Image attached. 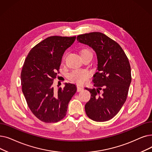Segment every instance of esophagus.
I'll return each instance as SVG.
<instances>
[{"mask_svg":"<svg viewBox=\"0 0 152 152\" xmlns=\"http://www.w3.org/2000/svg\"><path fill=\"white\" fill-rule=\"evenodd\" d=\"M83 89H84L83 87L81 86H79V85L77 86V91L78 92H80V91H83Z\"/></svg>","mask_w":152,"mask_h":152,"instance_id":"1","label":"esophagus"}]
</instances>
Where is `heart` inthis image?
Here are the masks:
<instances>
[{
	"instance_id": "1",
	"label": "heart",
	"mask_w": 152,
	"mask_h": 152,
	"mask_svg": "<svg viewBox=\"0 0 152 152\" xmlns=\"http://www.w3.org/2000/svg\"><path fill=\"white\" fill-rule=\"evenodd\" d=\"M91 54L92 53L87 49H84L81 51V56L84 55ZM90 76V72L84 69H77L72 71L69 75V78L74 83L77 84H83L88 80Z\"/></svg>"
}]
</instances>
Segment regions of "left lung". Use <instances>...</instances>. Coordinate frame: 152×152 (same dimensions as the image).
Listing matches in <instances>:
<instances>
[{
    "mask_svg": "<svg viewBox=\"0 0 152 152\" xmlns=\"http://www.w3.org/2000/svg\"><path fill=\"white\" fill-rule=\"evenodd\" d=\"M77 40L93 49L97 60V72L92 80L96 88H85L91 94L86 113L92 121H107L126 101L132 80L129 60L121 46L102 33L80 35Z\"/></svg>",
    "mask_w": 152,
    "mask_h": 152,
    "instance_id": "1",
    "label": "left lung"
}]
</instances>
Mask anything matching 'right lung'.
Segmentation results:
<instances>
[{
  "label": "right lung",
  "mask_w": 152,
  "mask_h": 152,
  "mask_svg": "<svg viewBox=\"0 0 152 152\" xmlns=\"http://www.w3.org/2000/svg\"><path fill=\"white\" fill-rule=\"evenodd\" d=\"M76 38L49 37L35 46L25 60L21 72L23 94L32 113L44 122L63 119L77 91L75 84L65 83L57 90L53 85L64 53Z\"/></svg>",
  "instance_id": "1"
}]
</instances>
